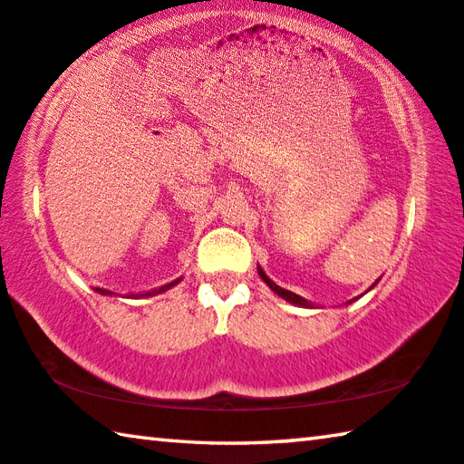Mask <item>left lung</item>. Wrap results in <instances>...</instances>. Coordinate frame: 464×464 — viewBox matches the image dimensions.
<instances>
[{"label":"left lung","mask_w":464,"mask_h":464,"mask_svg":"<svg viewBox=\"0 0 464 464\" xmlns=\"http://www.w3.org/2000/svg\"><path fill=\"white\" fill-rule=\"evenodd\" d=\"M257 274H260V278L266 282V285H268L272 290H274V293H276L278 296H282V298H285V301H288V303H293V304H298V307H313V304L309 303V301H304V298L303 296H298V295H295V293H290V290H286V288H280L278 285H276V282H272L268 276H266V272L260 268V266H257ZM374 285H376V282H374ZM372 285V286H374ZM371 286V288H372ZM356 301V298H352V301H348V303H354Z\"/></svg>","instance_id":"8db88e82"}]
</instances>
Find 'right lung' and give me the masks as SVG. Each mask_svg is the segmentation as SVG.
Here are the masks:
<instances>
[{
	"mask_svg": "<svg viewBox=\"0 0 464 464\" xmlns=\"http://www.w3.org/2000/svg\"><path fill=\"white\" fill-rule=\"evenodd\" d=\"M178 282H179V278H178V280H174V282H169V285H166V286H161L160 290H153V293H147V295H155V293L160 295V293H166L168 288H171V286H174V285H178Z\"/></svg>",
	"mask_w": 464,
	"mask_h": 464,
	"instance_id": "obj_1",
	"label": "right lung"
}]
</instances>
